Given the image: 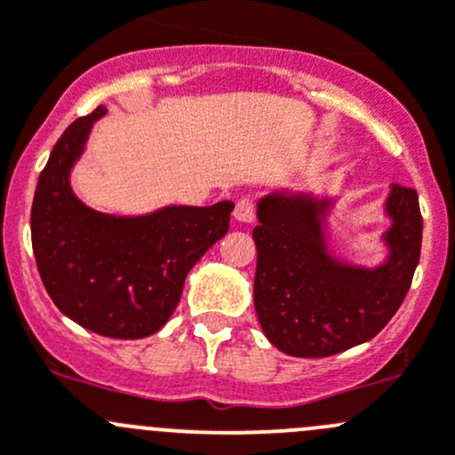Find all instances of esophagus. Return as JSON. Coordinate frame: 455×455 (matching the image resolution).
<instances>
[{
  "mask_svg": "<svg viewBox=\"0 0 455 455\" xmlns=\"http://www.w3.org/2000/svg\"><path fill=\"white\" fill-rule=\"evenodd\" d=\"M235 219L239 220V223H252V220H254V203L248 201V198H243V201L236 203Z\"/></svg>",
  "mask_w": 455,
  "mask_h": 455,
  "instance_id": "obj_1",
  "label": "esophagus"
}]
</instances>
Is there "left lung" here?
<instances>
[{
  "label": "left lung",
  "instance_id": "8db88e82",
  "mask_svg": "<svg viewBox=\"0 0 455 455\" xmlns=\"http://www.w3.org/2000/svg\"><path fill=\"white\" fill-rule=\"evenodd\" d=\"M339 198L276 189L257 203L254 310L267 341L292 357H328L373 339L409 292L419 261L418 192L391 185L382 261L346 259L332 241Z\"/></svg>",
  "mask_w": 455,
  "mask_h": 455
}]
</instances>
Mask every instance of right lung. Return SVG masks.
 I'll return each instance as SVG.
<instances>
[{
	"label": "right lung",
	"instance_id": "add662e5",
	"mask_svg": "<svg viewBox=\"0 0 455 455\" xmlns=\"http://www.w3.org/2000/svg\"><path fill=\"white\" fill-rule=\"evenodd\" d=\"M107 107L67 127L42 170L30 210L37 270L53 304L86 331L142 339L170 322L188 272L228 235L232 201L107 214L82 203L71 174Z\"/></svg>",
	"mask_w": 455,
	"mask_h": 455
}]
</instances>
